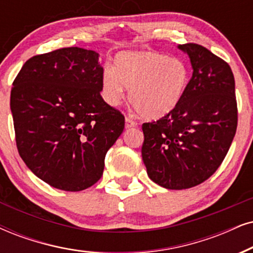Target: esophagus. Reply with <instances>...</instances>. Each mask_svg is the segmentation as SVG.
<instances>
[{"label": "esophagus", "mask_w": 253, "mask_h": 253, "mask_svg": "<svg viewBox=\"0 0 253 253\" xmlns=\"http://www.w3.org/2000/svg\"><path fill=\"white\" fill-rule=\"evenodd\" d=\"M136 126V123L135 121H133L132 119H129V118H126L125 119V128H132V127H135Z\"/></svg>", "instance_id": "1"}]
</instances>
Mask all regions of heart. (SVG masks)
<instances>
[{
    "label": "heart",
    "instance_id": "1",
    "mask_svg": "<svg viewBox=\"0 0 253 253\" xmlns=\"http://www.w3.org/2000/svg\"><path fill=\"white\" fill-rule=\"evenodd\" d=\"M190 82L187 63L154 50L123 51L113 60V69L101 73V95L117 107L126 98L142 118L161 119L181 104Z\"/></svg>",
    "mask_w": 253,
    "mask_h": 253
}]
</instances>
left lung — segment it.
<instances>
[{
  "label": "left lung",
  "instance_id": "1",
  "mask_svg": "<svg viewBox=\"0 0 253 253\" xmlns=\"http://www.w3.org/2000/svg\"><path fill=\"white\" fill-rule=\"evenodd\" d=\"M190 58L193 77L181 104L142 125L141 154L150 180L181 190L217 170L237 129L235 78L229 64L202 45H178Z\"/></svg>",
  "mask_w": 253,
  "mask_h": 253
}]
</instances>
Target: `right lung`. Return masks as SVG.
I'll return each instance as SVG.
<instances>
[{
	"instance_id": "right-lung-1",
	"label": "right lung",
	"mask_w": 253,
	"mask_h": 253,
	"mask_svg": "<svg viewBox=\"0 0 253 253\" xmlns=\"http://www.w3.org/2000/svg\"><path fill=\"white\" fill-rule=\"evenodd\" d=\"M99 53L64 47L28 59L12 83L16 145L51 187L81 191L101 177L125 118L104 101Z\"/></svg>"
}]
</instances>
